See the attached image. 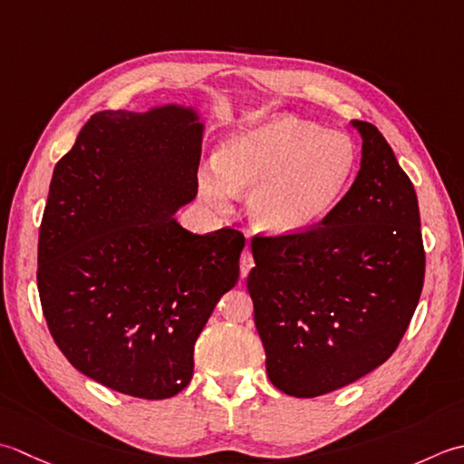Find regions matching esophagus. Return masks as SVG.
<instances>
[{
    "instance_id": "1",
    "label": "esophagus",
    "mask_w": 464,
    "mask_h": 464,
    "mask_svg": "<svg viewBox=\"0 0 464 464\" xmlns=\"http://www.w3.org/2000/svg\"><path fill=\"white\" fill-rule=\"evenodd\" d=\"M252 266H254V256H252V252H250L248 246H246L244 252H242V256H240V276L242 278L248 276V272L252 270Z\"/></svg>"
}]
</instances>
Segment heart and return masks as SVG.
<instances>
[{
	"label": "heart",
	"mask_w": 464,
	"mask_h": 464,
	"mask_svg": "<svg viewBox=\"0 0 464 464\" xmlns=\"http://www.w3.org/2000/svg\"><path fill=\"white\" fill-rule=\"evenodd\" d=\"M354 141L295 116H272L224 141L216 166L200 176L204 200L224 210L248 192V216L272 236L304 234L323 224L351 188Z\"/></svg>",
	"instance_id": "heart-1"
}]
</instances>
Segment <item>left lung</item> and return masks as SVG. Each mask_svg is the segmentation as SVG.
Segmentation results:
<instances>
[{
  "instance_id": "left-lung-1",
  "label": "left lung",
  "mask_w": 464,
  "mask_h": 464,
  "mask_svg": "<svg viewBox=\"0 0 464 464\" xmlns=\"http://www.w3.org/2000/svg\"><path fill=\"white\" fill-rule=\"evenodd\" d=\"M362 136L354 184L304 234L254 236V324L278 391L312 399L391 358L417 310L424 248L417 192L376 126Z\"/></svg>"
}]
</instances>
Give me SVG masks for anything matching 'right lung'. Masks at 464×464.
<instances>
[{
    "label": "right lung",
    "instance_id": "add662e5",
    "mask_svg": "<svg viewBox=\"0 0 464 464\" xmlns=\"http://www.w3.org/2000/svg\"><path fill=\"white\" fill-rule=\"evenodd\" d=\"M194 108L98 111L53 168L37 244L47 328L73 368L136 399L184 391L194 344L240 276L244 234H194L174 214L198 194Z\"/></svg>",
    "mask_w": 464,
    "mask_h": 464
}]
</instances>
